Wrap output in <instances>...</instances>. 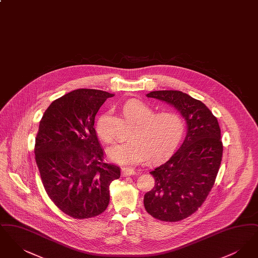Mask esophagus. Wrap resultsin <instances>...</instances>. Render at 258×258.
I'll return each instance as SVG.
<instances>
[{"label": "esophagus", "instance_id": "1", "mask_svg": "<svg viewBox=\"0 0 258 258\" xmlns=\"http://www.w3.org/2000/svg\"><path fill=\"white\" fill-rule=\"evenodd\" d=\"M136 172L135 169H132V168H126V167H123L122 168V175L123 177L124 176H132V175H135Z\"/></svg>", "mask_w": 258, "mask_h": 258}]
</instances>
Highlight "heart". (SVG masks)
<instances>
[{"mask_svg":"<svg viewBox=\"0 0 258 258\" xmlns=\"http://www.w3.org/2000/svg\"><path fill=\"white\" fill-rule=\"evenodd\" d=\"M123 114L135 122L131 138L115 142L107 148L109 160L130 167L147 159L154 162L168 155L180 143L184 133L183 118L173 111L154 113L147 104L139 99H130L123 106ZM98 137L108 142L111 133L108 115L101 114L96 123Z\"/></svg>","mask_w":258,"mask_h":258,"instance_id":"b5f03b06","label":"heart"}]
</instances>
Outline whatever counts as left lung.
Returning a JSON list of instances; mask_svg holds the SVG:
<instances>
[{"instance_id": "left-lung-1", "label": "left lung", "mask_w": 258, "mask_h": 258, "mask_svg": "<svg viewBox=\"0 0 258 258\" xmlns=\"http://www.w3.org/2000/svg\"><path fill=\"white\" fill-rule=\"evenodd\" d=\"M147 97L180 111L187 133L171 158L150 172L155 186L144 196V206L157 220L182 221L201 207L214 186L223 151L221 128L203 102L181 91H155Z\"/></svg>"}]
</instances>
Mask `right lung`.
I'll list each match as a JSON object with an SVG mask.
<instances>
[{"instance_id": "1", "label": "right lung", "mask_w": 258, "mask_h": 258, "mask_svg": "<svg viewBox=\"0 0 258 258\" xmlns=\"http://www.w3.org/2000/svg\"><path fill=\"white\" fill-rule=\"evenodd\" d=\"M110 93L78 89L55 99L38 126L35 155L41 182L52 202L74 219L103 213L110 200L109 185L120 167L104 161L94 127L100 106Z\"/></svg>"}]
</instances>
